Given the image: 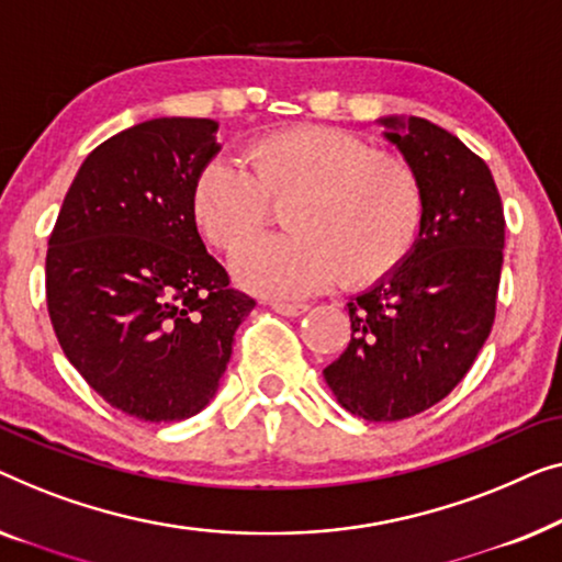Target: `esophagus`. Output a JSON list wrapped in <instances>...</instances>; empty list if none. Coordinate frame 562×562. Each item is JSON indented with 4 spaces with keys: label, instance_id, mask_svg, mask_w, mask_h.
<instances>
[{
    "label": "esophagus",
    "instance_id": "obj_1",
    "mask_svg": "<svg viewBox=\"0 0 562 562\" xmlns=\"http://www.w3.org/2000/svg\"><path fill=\"white\" fill-rule=\"evenodd\" d=\"M270 307H272V311H278L280 315H288V318H297V315L307 313V305H303V303H282V300H272Z\"/></svg>",
    "mask_w": 562,
    "mask_h": 562
}]
</instances>
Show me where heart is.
Instances as JSON below:
<instances>
[{
	"instance_id": "b5f03b06",
	"label": "heart",
	"mask_w": 562,
	"mask_h": 562,
	"mask_svg": "<svg viewBox=\"0 0 562 562\" xmlns=\"http://www.w3.org/2000/svg\"><path fill=\"white\" fill-rule=\"evenodd\" d=\"M249 170L213 157L195 176L191 211L213 247L234 251L265 226L270 201L288 232L234 257V278L259 295L295 297L341 274L363 288L392 274L415 249L425 199L415 170L367 139L330 126L267 134L247 149Z\"/></svg>"
}]
</instances>
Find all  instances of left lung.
Returning a JSON list of instances; mask_svg holds the SVG:
<instances>
[{
  "mask_svg": "<svg viewBox=\"0 0 562 562\" xmlns=\"http://www.w3.org/2000/svg\"><path fill=\"white\" fill-rule=\"evenodd\" d=\"M382 137L423 186L415 249L351 297V341L323 376L351 415L413 417L465 376L492 334L504 211L492 170L461 139L420 116H382Z\"/></svg>",
  "mask_w": 562,
  "mask_h": 562,
  "instance_id": "obj_1",
  "label": "left lung"
}]
</instances>
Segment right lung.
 <instances>
[{"mask_svg":"<svg viewBox=\"0 0 562 562\" xmlns=\"http://www.w3.org/2000/svg\"><path fill=\"white\" fill-rule=\"evenodd\" d=\"M216 132L213 120L160 116L114 134L78 168L47 241V313L63 353L137 420L199 415L255 307L228 288L191 211Z\"/></svg>","mask_w":562,"mask_h":562,"instance_id":"add662e5","label":"right lung"}]
</instances>
